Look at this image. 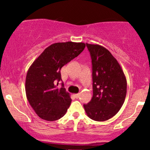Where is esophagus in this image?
<instances>
[{"instance_id":"obj_1","label":"esophagus","mask_w":150,"mask_h":150,"mask_svg":"<svg viewBox=\"0 0 150 150\" xmlns=\"http://www.w3.org/2000/svg\"><path fill=\"white\" fill-rule=\"evenodd\" d=\"M80 94H79V93H78V94H74V97L76 98V99H78V98L80 97Z\"/></svg>"}]
</instances>
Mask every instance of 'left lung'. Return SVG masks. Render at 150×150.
<instances>
[{
	"label": "left lung",
	"instance_id": "8db88e82",
	"mask_svg": "<svg viewBox=\"0 0 150 150\" xmlns=\"http://www.w3.org/2000/svg\"><path fill=\"white\" fill-rule=\"evenodd\" d=\"M86 44L92 58L93 96L83 106L89 118L104 121L114 116L123 106L127 92L126 78L108 49L99 44Z\"/></svg>",
	"mask_w": 150,
	"mask_h": 150
}]
</instances>
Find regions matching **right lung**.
Instances as JSON below:
<instances>
[{"instance_id": "add662e5", "label": "right lung", "mask_w": 150, "mask_h": 150, "mask_svg": "<svg viewBox=\"0 0 150 150\" xmlns=\"http://www.w3.org/2000/svg\"><path fill=\"white\" fill-rule=\"evenodd\" d=\"M85 48V44L82 42L55 43L44 49L31 65L26 76V96L41 118L53 121L65 114L72 99L64 87H57L62 81L61 69Z\"/></svg>"}]
</instances>
